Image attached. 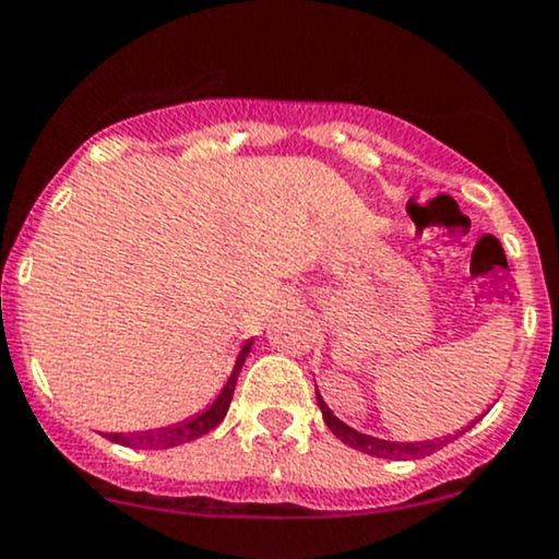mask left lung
Returning a JSON list of instances; mask_svg holds the SVG:
<instances>
[{"mask_svg": "<svg viewBox=\"0 0 559 559\" xmlns=\"http://www.w3.org/2000/svg\"><path fill=\"white\" fill-rule=\"evenodd\" d=\"M316 397H318V406H321L323 421H326L331 432H334L336 438L342 440V443L349 445V449L364 451V453H369V456H377V459H421V456H429V453L440 451L445 443L456 440L459 435L467 432V429L477 421L475 419L469 427L459 429L456 435H445V438H438V440H425V443H392V440L371 438V435H364V432H358V429L347 427L345 421L336 419V416L331 414V408L326 406V403H323V397L318 395V390H316Z\"/></svg>", "mask_w": 559, "mask_h": 559, "instance_id": "left-lung-1", "label": "left lung"}]
</instances>
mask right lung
I'll return each mask as SVG.
<instances>
[{
    "instance_id": "right-lung-1",
    "label": "right lung",
    "mask_w": 559,
    "mask_h": 559,
    "mask_svg": "<svg viewBox=\"0 0 559 559\" xmlns=\"http://www.w3.org/2000/svg\"><path fill=\"white\" fill-rule=\"evenodd\" d=\"M251 342L254 340H249L247 345L241 347V353H238V358H236V366H233L230 379L225 382V388L219 390V395L214 397V403L206 411L190 416V419L180 421V425H169L162 429H145V432H127V435L108 432L106 438L114 440V443H119V445H127V449H156L158 451V449H175V445L190 443V440L206 435L210 429H214L219 421L225 419V414H228L230 401H233V390H236V382H238V371H241L243 360H247Z\"/></svg>"
}]
</instances>
